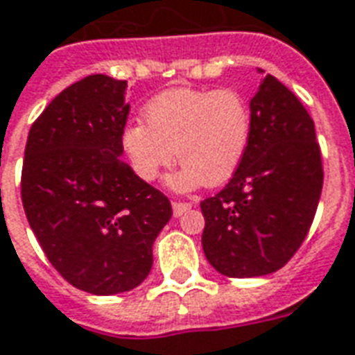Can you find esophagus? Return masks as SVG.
I'll list each match as a JSON object with an SVG mask.
<instances>
[{"instance_id": "obj_1", "label": "esophagus", "mask_w": 355, "mask_h": 355, "mask_svg": "<svg viewBox=\"0 0 355 355\" xmlns=\"http://www.w3.org/2000/svg\"><path fill=\"white\" fill-rule=\"evenodd\" d=\"M190 207H192V203L190 202H173V213H175V217H180V215L188 211Z\"/></svg>"}]
</instances>
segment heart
Masks as SVG:
<instances>
[{
    "instance_id": "b5f03b06",
    "label": "heart",
    "mask_w": 355,
    "mask_h": 355,
    "mask_svg": "<svg viewBox=\"0 0 355 355\" xmlns=\"http://www.w3.org/2000/svg\"><path fill=\"white\" fill-rule=\"evenodd\" d=\"M146 125L126 126L123 150L130 167L152 182L169 169L177 150L182 167L171 184L180 190L227 182L244 159L252 136V111L234 90L173 88L144 111Z\"/></svg>"
}]
</instances>
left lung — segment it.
<instances>
[{"label":"left lung","mask_w":355,"mask_h":355,"mask_svg":"<svg viewBox=\"0 0 355 355\" xmlns=\"http://www.w3.org/2000/svg\"><path fill=\"white\" fill-rule=\"evenodd\" d=\"M250 111L244 159L220 192L200 203L203 254L230 279L263 277L288 263L323 190L315 125L302 101L267 74Z\"/></svg>","instance_id":"1"}]
</instances>
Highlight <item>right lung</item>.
Here are the masks:
<instances>
[{
	"label": "right lung",
	"mask_w": 355,
	"mask_h": 355,
	"mask_svg": "<svg viewBox=\"0 0 355 355\" xmlns=\"http://www.w3.org/2000/svg\"><path fill=\"white\" fill-rule=\"evenodd\" d=\"M126 80L90 74L55 96L31 126L21 175L26 219L57 272L111 296L150 275L169 223L167 196L121 159Z\"/></svg>",
	"instance_id": "1"
}]
</instances>
